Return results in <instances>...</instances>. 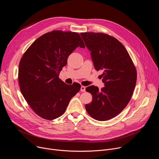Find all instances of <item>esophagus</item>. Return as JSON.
<instances>
[{"instance_id":"1","label":"esophagus","mask_w":159,"mask_h":159,"mask_svg":"<svg viewBox=\"0 0 159 159\" xmlns=\"http://www.w3.org/2000/svg\"><path fill=\"white\" fill-rule=\"evenodd\" d=\"M80 91L81 92H85V86H81Z\"/></svg>"}]
</instances>
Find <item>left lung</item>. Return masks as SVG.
<instances>
[{
    "mask_svg": "<svg viewBox=\"0 0 159 159\" xmlns=\"http://www.w3.org/2000/svg\"><path fill=\"white\" fill-rule=\"evenodd\" d=\"M96 70H102L104 87L89 86L93 101L85 104L88 114L98 121L115 117L129 102L137 82V70L123 44L102 33H81Z\"/></svg>",
    "mask_w": 159,
    "mask_h": 159,
    "instance_id": "left-lung-1",
    "label": "left lung"
}]
</instances>
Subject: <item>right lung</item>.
Wrapping results in <instances>:
<instances>
[{"label": "right lung", "mask_w": 159, "mask_h": 159, "mask_svg": "<svg viewBox=\"0 0 159 159\" xmlns=\"http://www.w3.org/2000/svg\"><path fill=\"white\" fill-rule=\"evenodd\" d=\"M78 47L85 48L79 33L56 30L39 37L22 55L18 71L20 89L39 117L53 120L61 116L80 90L79 84H66L58 77Z\"/></svg>", "instance_id": "add662e5"}]
</instances>
